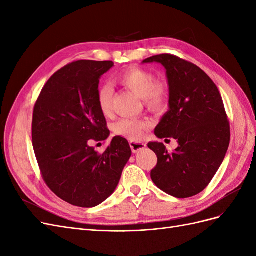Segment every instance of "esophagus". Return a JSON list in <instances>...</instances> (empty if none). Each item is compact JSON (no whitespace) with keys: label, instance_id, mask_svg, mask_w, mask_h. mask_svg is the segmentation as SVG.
<instances>
[{"label":"esophagus","instance_id":"1","mask_svg":"<svg viewBox=\"0 0 256 256\" xmlns=\"http://www.w3.org/2000/svg\"><path fill=\"white\" fill-rule=\"evenodd\" d=\"M130 144V147H131V150H132L134 154L140 152L141 150H144L146 147V144L145 143H142V142H136V141H130L129 142Z\"/></svg>","mask_w":256,"mask_h":256}]
</instances>
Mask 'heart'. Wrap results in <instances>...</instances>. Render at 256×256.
I'll return each mask as SVG.
<instances>
[{"instance_id":"1","label":"heart","mask_w":256,"mask_h":256,"mask_svg":"<svg viewBox=\"0 0 256 256\" xmlns=\"http://www.w3.org/2000/svg\"><path fill=\"white\" fill-rule=\"evenodd\" d=\"M124 86L144 100L145 104L152 110H159L164 106L168 99V86L164 82L154 81L152 74L141 68H131L120 74L116 78ZM113 88L111 85L104 84L98 88L97 104L104 115L111 113ZM150 127V122L134 118H122L116 122L115 132L131 138L140 140L144 130Z\"/></svg>"}]
</instances>
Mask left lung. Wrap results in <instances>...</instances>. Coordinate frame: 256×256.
<instances>
[{"instance_id": "8db88e82", "label": "left lung", "mask_w": 256, "mask_h": 256, "mask_svg": "<svg viewBox=\"0 0 256 256\" xmlns=\"http://www.w3.org/2000/svg\"><path fill=\"white\" fill-rule=\"evenodd\" d=\"M145 63L164 66L168 85V111L154 128V134L178 143L173 152L164 143L147 145L158 158L150 172L152 180L174 198L196 196L212 182L230 145V124L222 97L202 69L187 60L160 54L144 60Z\"/></svg>"}]
</instances>
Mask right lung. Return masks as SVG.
Returning a JSON list of instances; mask_svg holds the SVG:
<instances>
[{
	"instance_id": "obj_1",
	"label": "right lung",
	"mask_w": 256,
	"mask_h": 256,
	"mask_svg": "<svg viewBox=\"0 0 256 256\" xmlns=\"http://www.w3.org/2000/svg\"><path fill=\"white\" fill-rule=\"evenodd\" d=\"M111 60H78L48 80L33 113L35 156L48 187L65 202L95 207L109 198L131 157L125 138L114 136L104 154L90 141L106 140L110 131L97 104L99 80Z\"/></svg>"
}]
</instances>
